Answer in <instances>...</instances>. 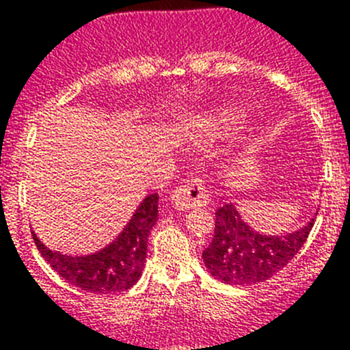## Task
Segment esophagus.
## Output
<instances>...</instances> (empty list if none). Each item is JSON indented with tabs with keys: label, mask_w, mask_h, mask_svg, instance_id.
I'll list each match as a JSON object with an SVG mask.
<instances>
[{
	"label": "esophagus",
	"mask_w": 350,
	"mask_h": 350,
	"mask_svg": "<svg viewBox=\"0 0 350 350\" xmlns=\"http://www.w3.org/2000/svg\"><path fill=\"white\" fill-rule=\"evenodd\" d=\"M210 200L208 189H206L205 182L198 177H191L187 180L177 185V189L173 191L172 202L175 208L178 210H189L196 206H205Z\"/></svg>",
	"instance_id": "esophagus-1"
}]
</instances>
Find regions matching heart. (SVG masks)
I'll use <instances>...</instances> for the list:
<instances>
[{
  "label": "heart",
  "instance_id": "heart-1",
  "mask_svg": "<svg viewBox=\"0 0 350 350\" xmlns=\"http://www.w3.org/2000/svg\"><path fill=\"white\" fill-rule=\"evenodd\" d=\"M243 117H245V113L242 110H237V108H221V110H215L210 116H206L205 128L215 138L231 137V135H234L240 129V126L243 122Z\"/></svg>",
  "mask_w": 350,
  "mask_h": 350
}]
</instances>
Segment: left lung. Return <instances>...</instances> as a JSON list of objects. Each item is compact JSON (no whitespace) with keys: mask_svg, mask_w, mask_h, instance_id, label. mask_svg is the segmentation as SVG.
<instances>
[{"mask_svg":"<svg viewBox=\"0 0 350 350\" xmlns=\"http://www.w3.org/2000/svg\"><path fill=\"white\" fill-rule=\"evenodd\" d=\"M314 219L301 230L284 237H267L245 224L231 203L215 212V231L203 250L212 277L231 286H252L273 277L307 242Z\"/></svg>","mask_w":350,"mask_h":350,"instance_id":"obj_1","label":"left lung"}]
</instances>
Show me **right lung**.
Wrapping results in <instances>:
<instances>
[{
    "mask_svg": "<svg viewBox=\"0 0 350 350\" xmlns=\"http://www.w3.org/2000/svg\"><path fill=\"white\" fill-rule=\"evenodd\" d=\"M157 194H148L126 224L124 231L108 247L91 256L59 254L47 249L33 234L43 259L71 286L89 293H116L137 284L147 258V240L157 221Z\"/></svg>",
    "mask_w": 350,
    "mask_h": 350,
    "instance_id": "1",
    "label": "right lung"
}]
</instances>
